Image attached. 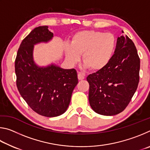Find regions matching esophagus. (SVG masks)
Wrapping results in <instances>:
<instances>
[{"label": "esophagus", "mask_w": 150, "mask_h": 150, "mask_svg": "<svg viewBox=\"0 0 150 150\" xmlns=\"http://www.w3.org/2000/svg\"><path fill=\"white\" fill-rule=\"evenodd\" d=\"M78 79L79 80H83L85 79V75L83 74V73H81L80 72H78Z\"/></svg>", "instance_id": "34e87169"}]
</instances>
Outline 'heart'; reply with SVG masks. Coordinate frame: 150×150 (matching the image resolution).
I'll use <instances>...</instances> for the list:
<instances>
[{"label":"heart","mask_w":150,"mask_h":150,"mask_svg":"<svg viewBox=\"0 0 150 150\" xmlns=\"http://www.w3.org/2000/svg\"><path fill=\"white\" fill-rule=\"evenodd\" d=\"M116 38L110 33L98 31H81L72 37L71 44L65 47L66 59L71 64L82 60L84 67L99 71L107 65L116 47Z\"/></svg>","instance_id":"b5f03b06"}]
</instances>
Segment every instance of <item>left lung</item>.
<instances>
[{
	"instance_id": "8db88e82",
	"label": "left lung",
	"mask_w": 150,
	"mask_h": 150,
	"mask_svg": "<svg viewBox=\"0 0 150 150\" xmlns=\"http://www.w3.org/2000/svg\"><path fill=\"white\" fill-rule=\"evenodd\" d=\"M140 60L134 42L118 37L115 54L107 65L88 75V100L95 112L118 115L126 108L138 88Z\"/></svg>"
}]
</instances>
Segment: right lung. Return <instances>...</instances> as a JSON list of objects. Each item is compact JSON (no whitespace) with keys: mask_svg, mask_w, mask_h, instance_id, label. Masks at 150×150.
<instances>
[{"mask_svg":"<svg viewBox=\"0 0 150 150\" xmlns=\"http://www.w3.org/2000/svg\"><path fill=\"white\" fill-rule=\"evenodd\" d=\"M53 36L47 26L35 28L22 40L15 59L20 95L33 110L46 117L59 116L67 110L78 83L75 69H62L54 64L41 67L35 63L34 45L49 42Z\"/></svg>","mask_w":150,"mask_h":150,"instance_id":"obj_1","label":"right lung"}]
</instances>
